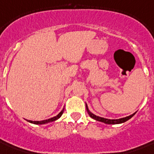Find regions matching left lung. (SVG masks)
<instances>
[{"mask_svg": "<svg viewBox=\"0 0 154 154\" xmlns=\"http://www.w3.org/2000/svg\"><path fill=\"white\" fill-rule=\"evenodd\" d=\"M85 106H86L87 112H88L89 115L90 116V117H92L93 119L96 120V121H97V122H103V123H105V124H109V125H116V124H122V123H124V122H127L128 120L130 119L132 117H134V115L136 113V112H135L134 113L129 115V116H128V117H122V118H119V119H107V118L98 117V116H97V115L94 114L92 112H90L86 103H85Z\"/></svg>", "mask_w": 154, "mask_h": 154, "instance_id": "8db88e82", "label": "left lung"}]
</instances>
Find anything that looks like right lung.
<instances>
[{"label":"right lung","mask_w":154,"mask_h":154,"mask_svg":"<svg viewBox=\"0 0 154 154\" xmlns=\"http://www.w3.org/2000/svg\"><path fill=\"white\" fill-rule=\"evenodd\" d=\"M64 110H65V108H63V109L60 111L59 113H58L57 116L55 117H51V118H49V119H47V120H44V121H30V120H27V122H30V123H32V124H35V125H45V124H48L49 122H55L56 120L59 119L60 117H61V115L63 114V112H64Z\"/></svg>","instance_id":"add662e5"}]
</instances>
